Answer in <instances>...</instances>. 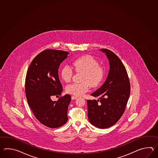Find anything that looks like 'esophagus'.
<instances>
[{"mask_svg":"<svg viewBox=\"0 0 158 158\" xmlns=\"http://www.w3.org/2000/svg\"><path fill=\"white\" fill-rule=\"evenodd\" d=\"M77 98V97H76V96H74V95H73V96H72V99L74 100V99H76Z\"/></svg>","mask_w":158,"mask_h":158,"instance_id":"obj_1","label":"esophagus"}]
</instances>
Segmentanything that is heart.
I'll use <instances>...</instances> for the list:
<instances>
[{
    "label": "heart",
    "instance_id": "obj_1",
    "mask_svg": "<svg viewBox=\"0 0 158 158\" xmlns=\"http://www.w3.org/2000/svg\"><path fill=\"white\" fill-rule=\"evenodd\" d=\"M72 67L65 65L61 69L60 74L62 79L65 82L70 81L73 74V70L78 72H82L81 83L69 84L66 87L68 93L78 97L83 95L87 92L90 86L97 87L102 83L104 78V71L99 66L98 61L90 55H86L78 57L72 63Z\"/></svg>",
    "mask_w": 158,
    "mask_h": 158
}]
</instances>
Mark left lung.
<instances>
[{
	"label": "left lung",
	"mask_w": 158,
	"mask_h": 158,
	"mask_svg": "<svg viewBox=\"0 0 158 158\" xmlns=\"http://www.w3.org/2000/svg\"><path fill=\"white\" fill-rule=\"evenodd\" d=\"M110 71L104 84L91 94L97 100H87L88 118L91 124L101 129L110 128L116 124L124 112L131 93L128 73L119 57L106 48Z\"/></svg>",
	"instance_id": "obj_1"
}]
</instances>
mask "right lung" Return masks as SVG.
I'll use <instances>...</instances> for the list:
<instances>
[{"label":"right lung","mask_w":158,"mask_h":158,"mask_svg":"<svg viewBox=\"0 0 158 158\" xmlns=\"http://www.w3.org/2000/svg\"><path fill=\"white\" fill-rule=\"evenodd\" d=\"M68 54L65 51H43L34 58L27 71L25 94L27 103L37 120L48 128L60 127L68 121L71 95L61 96L57 101H52L51 97L60 95L63 91L58 69Z\"/></svg>","instance_id":"add662e5"}]
</instances>
